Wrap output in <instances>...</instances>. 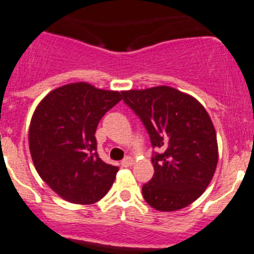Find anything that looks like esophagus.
Instances as JSON below:
<instances>
[{"label": "esophagus", "instance_id": "1", "mask_svg": "<svg viewBox=\"0 0 254 254\" xmlns=\"http://www.w3.org/2000/svg\"><path fill=\"white\" fill-rule=\"evenodd\" d=\"M121 164H122L123 167H129V166H132V164H133V159H132L131 157H126L125 159L121 162Z\"/></svg>", "mask_w": 254, "mask_h": 254}]
</instances>
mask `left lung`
Instances as JSON below:
<instances>
[{
    "mask_svg": "<svg viewBox=\"0 0 254 254\" xmlns=\"http://www.w3.org/2000/svg\"><path fill=\"white\" fill-rule=\"evenodd\" d=\"M148 131L154 176L142 196L160 212L188 207L204 192L218 160L217 136L207 110L196 99L168 86L123 91Z\"/></svg>",
    "mask_w": 254,
    "mask_h": 254,
    "instance_id": "8db88e82",
    "label": "left lung"
}]
</instances>
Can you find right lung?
<instances>
[{
  "instance_id": "obj_1",
  "label": "right lung",
  "mask_w": 254,
  "mask_h": 254,
  "mask_svg": "<svg viewBox=\"0 0 254 254\" xmlns=\"http://www.w3.org/2000/svg\"><path fill=\"white\" fill-rule=\"evenodd\" d=\"M121 100L117 91L78 82L51 91L37 106L29 127L30 155L41 179L65 200L92 204L112 188L119 168L99 157L95 132Z\"/></svg>"
}]
</instances>
